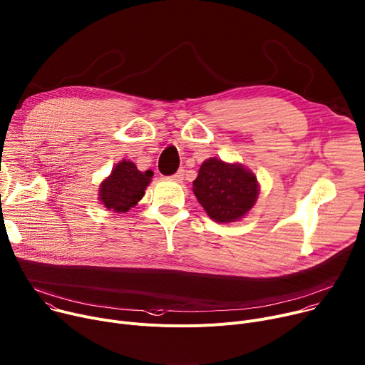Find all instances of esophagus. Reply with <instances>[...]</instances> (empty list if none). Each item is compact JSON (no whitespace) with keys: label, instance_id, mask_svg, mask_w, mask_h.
Wrapping results in <instances>:
<instances>
[{"label":"esophagus","instance_id":"obj_1","mask_svg":"<svg viewBox=\"0 0 365 365\" xmlns=\"http://www.w3.org/2000/svg\"><path fill=\"white\" fill-rule=\"evenodd\" d=\"M170 178H171L173 181H175V182H181V181H182V178H184V171H182V170H180L177 174L171 175Z\"/></svg>","mask_w":365,"mask_h":365}]
</instances>
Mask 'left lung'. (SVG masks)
Here are the masks:
<instances>
[{
	"instance_id": "obj_1",
	"label": "left lung",
	"mask_w": 365,
	"mask_h": 365,
	"mask_svg": "<svg viewBox=\"0 0 365 365\" xmlns=\"http://www.w3.org/2000/svg\"><path fill=\"white\" fill-rule=\"evenodd\" d=\"M256 175L241 163L206 159L192 181V192L210 219L220 223L237 222L253 207L259 197Z\"/></svg>"
}]
</instances>
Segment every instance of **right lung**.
Returning a JSON list of instances; mask_svg holds the SVG:
<instances>
[{"label":"right lung","instance_id":"1","mask_svg":"<svg viewBox=\"0 0 365 365\" xmlns=\"http://www.w3.org/2000/svg\"><path fill=\"white\" fill-rule=\"evenodd\" d=\"M153 177L152 171L142 173L131 160L118 162L99 188V200L115 213H125L145 195L146 187Z\"/></svg>","mask_w":365,"mask_h":365}]
</instances>
